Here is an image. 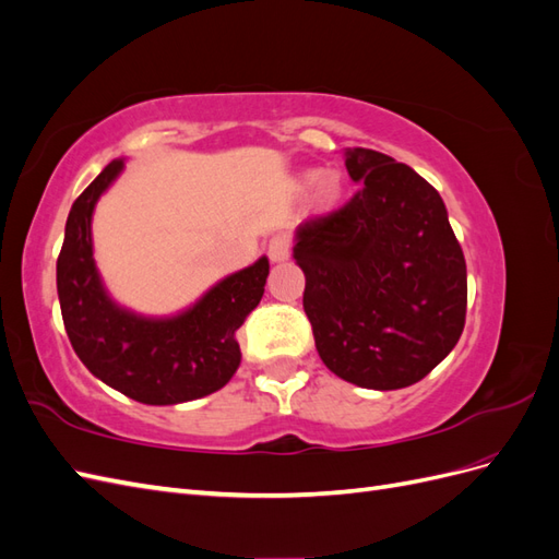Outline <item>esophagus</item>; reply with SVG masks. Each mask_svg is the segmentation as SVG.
Masks as SVG:
<instances>
[{"label":"esophagus","mask_w":559,"mask_h":559,"mask_svg":"<svg viewBox=\"0 0 559 559\" xmlns=\"http://www.w3.org/2000/svg\"><path fill=\"white\" fill-rule=\"evenodd\" d=\"M289 240L284 238V235H277V238H273L267 242V257L273 263H282L289 259Z\"/></svg>","instance_id":"obj_1"}]
</instances>
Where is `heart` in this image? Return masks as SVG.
Wrapping results in <instances>:
<instances>
[{
    "label": "heart",
    "instance_id": "1",
    "mask_svg": "<svg viewBox=\"0 0 559 559\" xmlns=\"http://www.w3.org/2000/svg\"><path fill=\"white\" fill-rule=\"evenodd\" d=\"M294 186L300 193L312 189V207L317 214L333 212L345 193V181L337 170H302L294 179Z\"/></svg>",
    "mask_w": 559,
    "mask_h": 559
}]
</instances>
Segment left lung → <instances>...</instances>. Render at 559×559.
Listing matches in <instances>:
<instances>
[{"mask_svg": "<svg viewBox=\"0 0 559 559\" xmlns=\"http://www.w3.org/2000/svg\"><path fill=\"white\" fill-rule=\"evenodd\" d=\"M345 167L359 193L294 235L302 308L331 373L403 389L460 341L466 261L443 198L413 167L359 146L345 148Z\"/></svg>", "mask_w": 559, "mask_h": 559, "instance_id": "1", "label": "left lung"}]
</instances>
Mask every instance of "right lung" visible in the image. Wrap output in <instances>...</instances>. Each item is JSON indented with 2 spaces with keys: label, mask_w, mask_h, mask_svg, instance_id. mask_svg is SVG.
Masks as SVG:
<instances>
[{
  "label": "right lung",
  "mask_w": 559,
  "mask_h": 559,
  "mask_svg": "<svg viewBox=\"0 0 559 559\" xmlns=\"http://www.w3.org/2000/svg\"><path fill=\"white\" fill-rule=\"evenodd\" d=\"M126 158L111 160L70 210L58 257V298L64 331L91 373L134 401L175 405L222 389L242 352L235 331L259 306L267 257L226 275L189 308L151 317L116 302L93 259V212Z\"/></svg>",
  "instance_id": "obj_1"
}]
</instances>
